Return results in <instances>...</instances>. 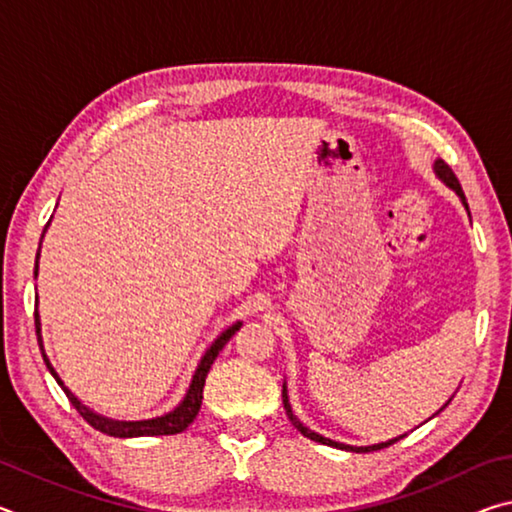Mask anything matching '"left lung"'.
Instances as JSON below:
<instances>
[{
    "label": "left lung",
    "mask_w": 512,
    "mask_h": 512,
    "mask_svg": "<svg viewBox=\"0 0 512 512\" xmlns=\"http://www.w3.org/2000/svg\"><path fill=\"white\" fill-rule=\"evenodd\" d=\"M433 171H436V176H438L440 180H443V183H445L449 189H454V192L458 194V198H461V201H463L467 214H470V207H467V201H465V194H463V189H461V183H458V178H456V173L452 171V167H449V164H445L443 160H436V162H433ZM282 402H284V411H287L291 424L302 433V436H307V438H311V440H316V443H323V445H329V447L348 449V452H377V449H384V447H388V445L397 443V440H400V438H404V436H400V438L388 440V443H379V445H370V447H352V445L334 443V440H329V438H325V436H320V433L307 429L305 424H302V422L296 418V415H293L291 404H289V395H287V384L282 386ZM449 402H452V400H449ZM449 402H447V404H449ZM447 404H445V406H447ZM445 406H443V409H445ZM443 409H440V411H443Z\"/></svg>",
    "instance_id": "1"
}]
</instances>
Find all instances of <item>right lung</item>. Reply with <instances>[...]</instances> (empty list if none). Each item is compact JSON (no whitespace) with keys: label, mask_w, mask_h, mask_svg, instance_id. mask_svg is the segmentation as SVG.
Listing matches in <instances>:
<instances>
[{"label":"right lung","mask_w":512,"mask_h":512,"mask_svg":"<svg viewBox=\"0 0 512 512\" xmlns=\"http://www.w3.org/2000/svg\"><path fill=\"white\" fill-rule=\"evenodd\" d=\"M49 225V223H47ZM45 225V230H47ZM45 237V235H42ZM42 241V239H40ZM38 259H40V248L36 253V277H38ZM241 327V323H235L232 327L225 329V332L216 339L210 348H207V352L203 354L201 363H198V368L194 372L192 377V384H189V391L187 395L183 397V402H180L176 409L160 415V418H151V420H137V422H126V420H110V418H103V415L94 413L92 409H88L79 397H76L69 388L63 384V379L58 377V372L54 370V366H51V361L47 357L45 352V345H42V329H40V314H38V296H36V334H38V345H40V352H42V359H45L47 368L51 375H54V379L58 381V386L63 388L67 400L72 402V406L76 411L81 413V418L92 424L94 429L101 431V433H108V436H115V438H137V436H173V433H180L185 431L189 424L194 422V418L198 415V409H201V402H203V386H205V377L207 372H210L214 359L219 357V352L223 350V345L228 343L232 336H235L237 329Z\"/></svg>","instance_id":"1"}]
</instances>
